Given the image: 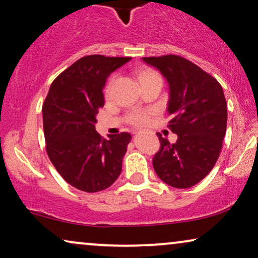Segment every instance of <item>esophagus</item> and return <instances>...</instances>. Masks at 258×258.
Here are the masks:
<instances>
[{
	"instance_id": "1",
	"label": "esophagus",
	"mask_w": 258,
	"mask_h": 258,
	"mask_svg": "<svg viewBox=\"0 0 258 258\" xmlns=\"http://www.w3.org/2000/svg\"><path fill=\"white\" fill-rule=\"evenodd\" d=\"M137 133H138V132H135V134H137Z\"/></svg>"
}]
</instances>
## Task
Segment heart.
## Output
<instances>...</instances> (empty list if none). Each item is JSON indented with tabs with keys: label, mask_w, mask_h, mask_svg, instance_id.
Listing matches in <instances>:
<instances>
[{
	"label": "heart",
	"mask_w": 258,
	"mask_h": 258,
	"mask_svg": "<svg viewBox=\"0 0 258 258\" xmlns=\"http://www.w3.org/2000/svg\"><path fill=\"white\" fill-rule=\"evenodd\" d=\"M155 77H159V74L157 73L155 70H150V69L143 70V71H141L140 73H138V79H140L141 83H143V81L150 79V78H155ZM113 81H114V77L111 78L110 81L108 83L107 87H106V94L107 95L109 94ZM149 114H150L149 111L134 110V111H132V113L128 114V116H126V121H128L129 123H132V124H135V125H143L149 121Z\"/></svg>",
	"instance_id": "b5f03b06"
}]
</instances>
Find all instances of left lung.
I'll list each match as a JSON object with an SVG mask.
<instances>
[{
	"instance_id": "1",
	"label": "left lung",
	"mask_w": 258,
	"mask_h": 258,
	"mask_svg": "<svg viewBox=\"0 0 258 258\" xmlns=\"http://www.w3.org/2000/svg\"><path fill=\"white\" fill-rule=\"evenodd\" d=\"M169 83V128L178 140L171 144L158 133L160 148L152 159L158 177L175 188L203 180L214 167L227 128V102L221 85L211 74L175 54L145 57Z\"/></svg>"
}]
</instances>
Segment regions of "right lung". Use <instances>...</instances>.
Listing matches in <instances>:
<instances>
[{
    "instance_id": "obj_1",
    "label": "right lung",
    "mask_w": 258,
    "mask_h": 258,
    "mask_svg": "<svg viewBox=\"0 0 258 258\" xmlns=\"http://www.w3.org/2000/svg\"><path fill=\"white\" fill-rule=\"evenodd\" d=\"M130 57L86 55L55 78L43 104L46 152L66 182L93 193L113 185L132 135L108 140L95 130L96 115L104 106L107 78Z\"/></svg>"
}]
</instances>
